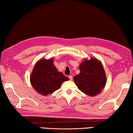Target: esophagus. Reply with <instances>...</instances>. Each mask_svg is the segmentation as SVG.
<instances>
[{
	"label": "esophagus",
	"mask_w": 133,
	"mask_h": 133,
	"mask_svg": "<svg viewBox=\"0 0 133 133\" xmlns=\"http://www.w3.org/2000/svg\"><path fill=\"white\" fill-rule=\"evenodd\" d=\"M69 77V78H70V80H71V81L72 80V77L71 75H70Z\"/></svg>",
	"instance_id": "1"
}]
</instances>
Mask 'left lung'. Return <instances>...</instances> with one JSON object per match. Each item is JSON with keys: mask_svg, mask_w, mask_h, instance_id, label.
Wrapping results in <instances>:
<instances>
[{"mask_svg": "<svg viewBox=\"0 0 133 133\" xmlns=\"http://www.w3.org/2000/svg\"><path fill=\"white\" fill-rule=\"evenodd\" d=\"M80 73L73 79L78 89L90 97H95L102 91L107 78L101 62L95 58L85 59L79 67Z\"/></svg>", "mask_w": 133, "mask_h": 133, "instance_id": "obj_1", "label": "left lung"}]
</instances>
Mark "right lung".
Wrapping results in <instances>:
<instances>
[{
  "instance_id": "1",
  "label": "right lung",
  "mask_w": 133,
  "mask_h": 133,
  "mask_svg": "<svg viewBox=\"0 0 133 133\" xmlns=\"http://www.w3.org/2000/svg\"><path fill=\"white\" fill-rule=\"evenodd\" d=\"M54 58L42 59L36 62L30 75V83L41 95L48 96L58 90L64 82L69 80L58 71L54 64Z\"/></svg>"
}]
</instances>
